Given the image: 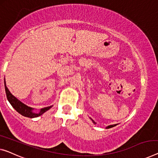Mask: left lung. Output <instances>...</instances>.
Segmentation results:
<instances>
[{
	"label": "left lung",
	"mask_w": 158,
	"mask_h": 158,
	"mask_svg": "<svg viewBox=\"0 0 158 158\" xmlns=\"http://www.w3.org/2000/svg\"><path fill=\"white\" fill-rule=\"evenodd\" d=\"M91 121H92V122H93V123H94V124H96V122H95V121H94V120H93V119H91ZM117 126V124L110 125V126H108L106 127V129H108V128H113V127H114V126Z\"/></svg>",
	"instance_id": "left-lung-1"
}]
</instances>
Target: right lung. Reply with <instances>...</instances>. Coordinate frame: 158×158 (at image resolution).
<instances>
[{"label":"right lung","instance_id":"obj_1","mask_svg":"<svg viewBox=\"0 0 158 158\" xmlns=\"http://www.w3.org/2000/svg\"><path fill=\"white\" fill-rule=\"evenodd\" d=\"M4 85H5V89H6V96H7V98H8V101L10 102L12 106L15 109L16 111H18L19 114H21L23 116H25L27 118H32L38 117L52 107V106H48V107L42 108V109L40 110L39 113H35L33 111V110L35 109L30 106H27V105L24 104V103L21 102L20 100H18L15 96H14L13 94L10 92V91L8 90V87L6 86V81H4Z\"/></svg>","mask_w":158,"mask_h":158}]
</instances>
